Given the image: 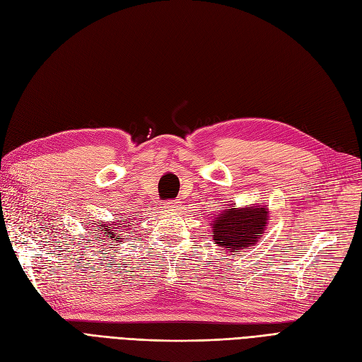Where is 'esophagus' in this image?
Returning <instances> with one entry per match:
<instances>
[{"label": "esophagus", "mask_w": 362, "mask_h": 362, "mask_svg": "<svg viewBox=\"0 0 362 362\" xmlns=\"http://www.w3.org/2000/svg\"><path fill=\"white\" fill-rule=\"evenodd\" d=\"M165 207L168 209V211H177V209H179V202H176V200H174V202H167Z\"/></svg>", "instance_id": "34e87169"}]
</instances>
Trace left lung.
Masks as SVG:
<instances>
[{"label": "left lung", "instance_id": "obj_1", "mask_svg": "<svg viewBox=\"0 0 362 362\" xmlns=\"http://www.w3.org/2000/svg\"><path fill=\"white\" fill-rule=\"evenodd\" d=\"M269 219V209L262 204H248L236 207L227 204L212 221V238L216 247L224 248L233 257L243 250H250L257 245Z\"/></svg>", "mask_w": 362, "mask_h": 362}]
</instances>
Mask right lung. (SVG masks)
Listing matches in <instances>:
<instances>
[{
	"label": "right lung",
	"instance_id": "1",
	"mask_svg": "<svg viewBox=\"0 0 362 362\" xmlns=\"http://www.w3.org/2000/svg\"><path fill=\"white\" fill-rule=\"evenodd\" d=\"M95 227H96L95 231L98 233L100 240L110 242V243H119L124 239L123 233H126V230H129L131 221L129 219L122 221L119 218H115V221H107V223H102V224H98L95 221Z\"/></svg>",
	"mask_w": 362,
	"mask_h": 362
}]
</instances>
